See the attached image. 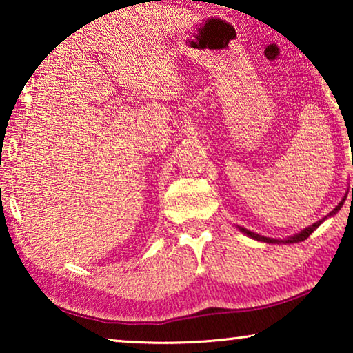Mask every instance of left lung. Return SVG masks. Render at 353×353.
<instances>
[{
  "label": "left lung",
  "instance_id": "1",
  "mask_svg": "<svg viewBox=\"0 0 353 353\" xmlns=\"http://www.w3.org/2000/svg\"><path fill=\"white\" fill-rule=\"evenodd\" d=\"M341 205H342V202L339 205L336 207L334 210L331 212L330 215H326L325 219H321V220H318L316 223H313V225H310V226H307L305 230H302L301 233H297V234H294V236H291V238H288V239H273V238H265V236H260V234H257V233H252V231H249V230H245V228H241L239 226V230L243 231L244 234H248L249 238H252V239H257V241H262V243H268V244H279V243H283V244H292V243H301V241H305L308 236H310L313 231H315L318 226H320L323 221H325L327 216H332V215H336L337 212L341 210Z\"/></svg>",
  "mask_w": 353,
  "mask_h": 353
}]
</instances>
